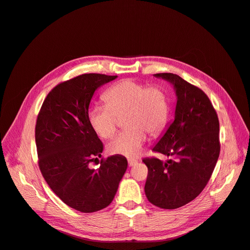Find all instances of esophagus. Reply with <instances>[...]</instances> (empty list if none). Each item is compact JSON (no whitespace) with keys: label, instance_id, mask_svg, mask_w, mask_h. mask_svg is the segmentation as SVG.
<instances>
[{"label":"esophagus","instance_id":"esophagus-1","mask_svg":"<svg viewBox=\"0 0 250 250\" xmlns=\"http://www.w3.org/2000/svg\"><path fill=\"white\" fill-rule=\"evenodd\" d=\"M136 164H137V161H135V160H128L129 167H132V166H134Z\"/></svg>","mask_w":250,"mask_h":250}]
</instances>
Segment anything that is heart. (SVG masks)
Listing matches in <instances>:
<instances>
[{
	"label": "heart",
	"instance_id": "1",
	"mask_svg": "<svg viewBox=\"0 0 250 250\" xmlns=\"http://www.w3.org/2000/svg\"><path fill=\"white\" fill-rule=\"evenodd\" d=\"M105 105H94L88 113L96 134L104 139L112 137L118 126V118L124 117L126 130L119 133L107 145L113 155L129 158L142 153L146 142V132L156 135L164 128L168 104L164 91L158 86H149L126 79L109 87L104 94Z\"/></svg>",
	"mask_w": 250,
	"mask_h": 250
}]
</instances>
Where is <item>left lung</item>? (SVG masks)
Returning a JSON list of instances; mask_svg holds the SVG:
<instances>
[{"instance_id": "obj_1", "label": "left lung", "mask_w": 250, "mask_h": 250, "mask_svg": "<svg viewBox=\"0 0 250 250\" xmlns=\"http://www.w3.org/2000/svg\"><path fill=\"white\" fill-rule=\"evenodd\" d=\"M155 77L174 86L177 103L174 121L153 151L173 159L143 160L147 167L145 193L155 206L175 209L193 201L210 179L221 151L219 122L200 88L171 73Z\"/></svg>"}]
</instances>
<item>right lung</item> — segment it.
Segmentation results:
<instances>
[{"label":"right lung","mask_w":250,"mask_h":250,"mask_svg":"<svg viewBox=\"0 0 250 250\" xmlns=\"http://www.w3.org/2000/svg\"><path fill=\"white\" fill-rule=\"evenodd\" d=\"M118 76L83 74L48 93L36 123L38 163L50 188L66 205L84 213L111 204L126 169L124 156L101 160L104 145L88 119L94 91Z\"/></svg>","instance_id":"add662e5"}]
</instances>
